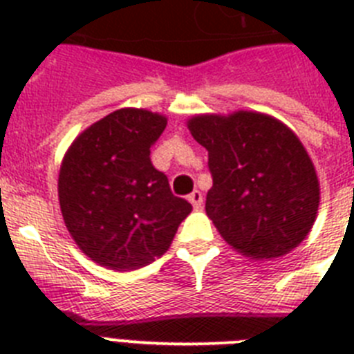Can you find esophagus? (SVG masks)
I'll list each match as a JSON object with an SVG mask.
<instances>
[{"label":"esophagus","mask_w":354,"mask_h":354,"mask_svg":"<svg viewBox=\"0 0 354 354\" xmlns=\"http://www.w3.org/2000/svg\"><path fill=\"white\" fill-rule=\"evenodd\" d=\"M187 200L192 202V205L195 209H202V204H204V196H202V193H200L198 189H195L193 193H189Z\"/></svg>","instance_id":"34e87169"}]
</instances>
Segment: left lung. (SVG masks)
<instances>
[{
    "instance_id": "left-lung-1",
    "label": "left lung",
    "mask_w": 354,
    "mask_h": 354,
    "mask_svg": "<svg viewBox=\"0 0 354 354\" xmlns=\"http://www.w3.org/2000/svg\"><path fill=\"white\" fill-rule=\"evenodd\" d=\"M192 136L209 152L205 212L228 245L278 259L308 236L319 207L314 162L286 124L257 111L196 115Z\"/></svg>"
}]
</instances>
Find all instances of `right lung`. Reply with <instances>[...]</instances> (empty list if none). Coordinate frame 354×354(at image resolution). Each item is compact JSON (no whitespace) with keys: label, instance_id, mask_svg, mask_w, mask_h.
<instances>
[{"label":"right lung","instance_id":"1","mask_svg":"<svg viewBox=\"0 0 354 354\" xmlns=\"http://www.w3.org/2000/svg\"><path fill=\"white\" fill-rule=\"evenodd\" d=\"M165 127L167 117L149 109H117L84 129L62 161L65 227L84 255L109 270L133 271L161 257L193 209L150 161Z\"/></svg>","mask_w":354,"mask_h":354}]
</instances>
